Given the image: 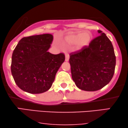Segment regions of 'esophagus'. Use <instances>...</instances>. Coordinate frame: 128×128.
Segmentation results:
<instances>
[{"mask_svg":"<svg viewBox=\"0 0 128 128\" xmlns=\"http://www.w3.org/2000/svg\"><path fill=\"white\" fill-rule=\"evenodd\" d=\"M69 54H65V61H66V62H68V61L69 60Z\"/></svg>","mask_w":128,"mask_h":128,"instance_id":"esophagus-1","label":"esophagus"}]
</instances>
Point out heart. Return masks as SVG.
Listing matches in <instances>:
<instances>
[{
    "mask_svg": "<svg viewBox=\"0 0 128 128\" xmlns=\"http://www.w3.org/2000/svg\"><path fill=\"white\" fill-rule=\"evenodd\" d=\"M66 42L69 44H76L78 49L88 46L90 42L91 35L88 32H77L69 34L66 38Z\"/></svg>",
    "mask_w": 128,
    "mask_h": 128,
    "instance_id": "b5f03b06",
    "label": "heart"
}]
</instances>
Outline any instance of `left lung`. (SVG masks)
Masks as SVG:
<instances>
[{
	"instance_id": "obj_1",
	"label": "left lung",
	"mask_w": 128,
	"mask_h": 128,
	"mask_svg": "<svg viewBox=\"0 0 128 128\" xmlns=\"http://www.w3.org/2000/svg\"><path fill=\"white\" fill-rule=\"evenodd\" d=\"M89 46L70 54L71 74L78 88L96 91L108 84L115 72L116 56L112 42L99 30Z\"/></svg>"
}]
</instances>
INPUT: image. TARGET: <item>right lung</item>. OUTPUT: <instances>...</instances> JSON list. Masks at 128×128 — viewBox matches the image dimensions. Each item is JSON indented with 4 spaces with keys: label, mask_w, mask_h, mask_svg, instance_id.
<instances>
[{
    "label": "right lung",
    "mask_w": 128,
    "mask_h": 128,
    "mask_svg": "<svg viewBox=\"0 0 128 128\" xmlns=\"http://www.w3.org/2000/svg\"><path fill=\"white\" fill-rule=\"evenodd\" d=\"M51 34L23 38L13 50L11 72L16 84L32 94L49 90L58 69L65 59L62 53L48 52L53 41Z\"/></svg>",
    "instance_id": "right-lung-1"
}]
</instances>
